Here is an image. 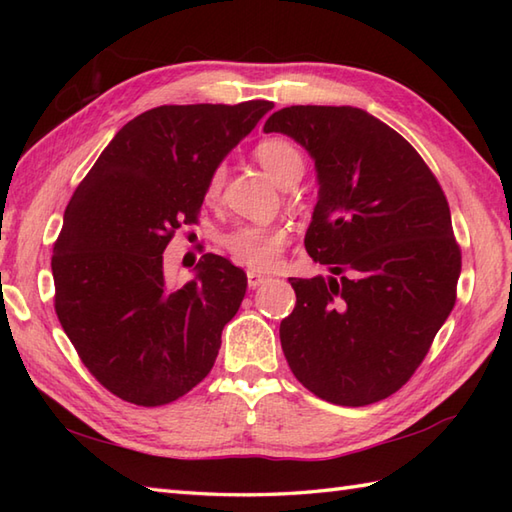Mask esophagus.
<instances>
[{"label":"esophagus","instance_id":"1","mask_svg":"<svg viewBox=\"0 0 512 512\" xmlns=\"http://www.w3.org/2000/svg\"><path fill=\"white\" fill-rule=\"evenodd\" d=\"M246 277H248V288H259L268 279V275L257 273V270H248Z\"/></svg>","mask_w":512,"mask_h":512}]
</instances>
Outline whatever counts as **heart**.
<instances>
[{"mask_svg": "<svg viewBox=\"0 0 512 512\" xmlns=\"http://www.w3.org/2000/svg\"><path fill=\"white\" fill-rule=\"evenodd\" d=\"M255 158L270 173V178L279 182L281 187L295 184L303 176V171H306L303 151L290 138L284 136H268L259 140L255 147ZM222 182L224 169L215 167L209 173V180H206V200L213 202L220 195ZM286 239V228L279 224H239L224 235L222 244L235 262L248 268L264 270L277 262L279 250L286 244Z\"/></svg>", "mask_w": 512, "mask_h": 512, "instance_id": "heart-1", "label": "heart"}]
</instances>
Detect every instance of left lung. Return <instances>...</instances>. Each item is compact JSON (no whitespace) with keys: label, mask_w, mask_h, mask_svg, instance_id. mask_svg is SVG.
I'll return each mask as SVG.
<instances>
[{"label":"left lung","mask_w":512,"mask_h":512,"mask_svg":"<svg viewBox=\"0 0 512 512\" xmlns=\"http://www.w3.org/2000/svg\"><path fill=\"white\" fill-rule=\"evenodd\" d=\"M264 132L314 160L319 198L308 255L330 277L297 279L279 339L299 383L334 405L394 394L455 306L462 255L447 198L405 138L358 107L292 105Z\"/></svg>","instance_id":"1"}]
</instances>
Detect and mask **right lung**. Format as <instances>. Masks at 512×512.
I'll use <instances>...</instances> for the list:
<instances>
[{"instance_id":"add662e5","label":"right lung","mask_w":512,"mask_h":512,"mask_svg":"<svg viewBox=\"0 0 512 512\" xmlns=\"http://www.w3.org/2000/svg\"><path fill=\"white\" fill-rule=\"evenodd\" d=\"M273 107H154L118 129L76 187L52 255L54 310L114 396L167 405L211 372L244 270L206 253L191 281L171 286L162 253L180 224L198 222L209 173Z\"/></svg>"}]
</instances>
